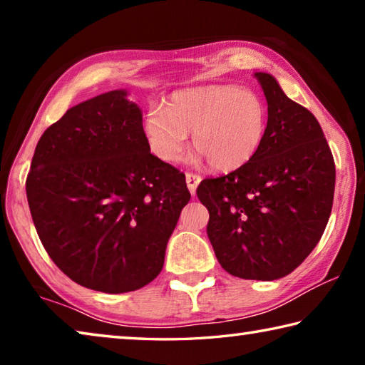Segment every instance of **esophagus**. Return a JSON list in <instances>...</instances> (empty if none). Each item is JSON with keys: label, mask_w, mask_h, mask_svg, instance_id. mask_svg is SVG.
Instances as JSON below:
<instances>
[{"label": "esophagus", "mask_w": 365, "mask_h": 365, "mask_svg": "<svg viewBox=\"0 0 365 365\" xmlns=\"http://www.w3.org/2000/svg\"><path fill=\"white\" fill-rule=\"evenodd\" d=\"M200 182H201V175L193 174V172H188V174H187V185H188V190H190L191 195L196 193V188H197V185H200Z\"/></svg>", "instance_id": "esophagus-1"}]
</instances>
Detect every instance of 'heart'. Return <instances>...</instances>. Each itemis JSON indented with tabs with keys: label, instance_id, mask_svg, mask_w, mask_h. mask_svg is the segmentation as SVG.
<instances>
[{
	"label": "heart",
	"instance_id": "1",
	"mask_svg": "<svg viewBox=\"0 0 365 365\" xmlns=\"http://www.w3.org/2000/svg\"><path fill=\"white\" fill-rule=\"evenodd\" d=\"M267 106L256 91L235 85H211L178 91L165 109L145 115L151 151L165 163L180 160L193 133V148L209 168L228 172L256 158L267 133Z\"/></svg>",
	"mask_w": 365,
	"mask_h": 365
}]
</instances>
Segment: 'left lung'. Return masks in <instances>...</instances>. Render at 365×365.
Returning a JSON list of instances; mask_svg holds the SVG:
<instances>
[{
	"mask_svg": "<svg viewBox=\"0 0 365 365\" xmlns=\"http://www.w3.org/2000/svg\"><path fill=\"white\" fill-rule=\"evenodd\" d=\"M267 100V133L256 154L227 175L206 178L196 195L207 207V237L228 274L277 280L316 248L335 193V160L311 110L256 72Z\"/></svg>",
	"mask_w": 365,
	"mask_h": 365,
	"instance_id": "left-lung-1",
	"label": "left lung"
}]
</instances>
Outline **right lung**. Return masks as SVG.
<instances>
[{"mask_svg":"<svg viewBox=\"0 0 365 365\" xmlns=\"http://www.w3.org/2000/svg\"><path fill=\"white\" fill-rule=\"evenodd\" d=\"M26 191L53 262L78 285L113 294L156 279L191 197L183 172L151 154L125 90L80 103L46 128Z\"/></svg>","mask_w":365,"mask_h":365,"instance_id":"1","label":"right lung"}]
</instances>
